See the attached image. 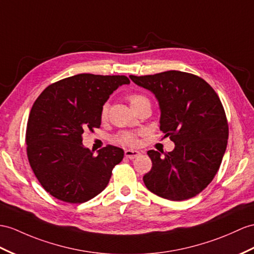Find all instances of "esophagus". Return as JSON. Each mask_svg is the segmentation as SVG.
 I'll return each mask as SVG.
<instances>
[{
  "instance_id": "1",
  "label": "esophagus",
  "mask_w": 254,
  "mask_h": 254,
  "mask_svg": "<svg viewBox=\"0 0 254 254\" xmlns=\"http://www.w3.org/2000/svg\"><path fill=\"white\" fill-rule=\"evenodd\" d=\"M139 155H140V152L139 151H135V150H126L125 151V156L127 158L133 159L135 157H138Z\"/></svg>"
}]
</instances>
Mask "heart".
Masks as SVG:
<instances>
[{
	"instance_id": "1",
	"label": "heart",
	"mask_w": 254,
	"mask_h": 254,
	"mask_svg": "<svg viewBox=\"0 0 254 254\" xmlns=\"http://www.w3.org/2000/svg\"><path fill=\"white\" fill-rule=\"evenodd\" d=\"M127 99H128V101L130 102L131 108L137 106V104H139L142 101L147 100V98L141 94H131L128 96ZM108 109H109L108 103L103 104V107L101 108V113H100L102 120H104L107 117ZM113 140L115 142H117V143L123 144V145H133L138 142V133L131 132V131H122V132H119L117 134H115Z\"/></svg>"
}]
</instances>
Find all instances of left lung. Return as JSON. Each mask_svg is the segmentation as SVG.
<instances>
[{
  "label": "left lung",
  "instance_id": "obj_1",
  "mask_svg": "<svg viewBox=\"0 0 254 254\" xmlns=\"http://www.w3.org/2000/svg\"><path fill=\"white\" fill-rule=\"evenodd\" d=\"M129 77L155 95L162 112L159 129L176 144L164 157L147 152L153 166L143 177L145 187L165 199L191 198L213 180L226 150L228 124L219 96L191 73L171 70Z\"/></svg>",
  "mask_w": 254,
  "mask_h": 254
}]
</instances>
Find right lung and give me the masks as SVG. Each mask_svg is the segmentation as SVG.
<instances>
[{
    "mask_svg": "<svg viewBox=\"0 0 254 254\" xmlns=\"http://www.w3.org/2000/svg\"><path fill=\"white\" fill-rule=\"evenodd\" d=\"M130 80L125 75L83 73L49 85L38 97L26 130L31 168L47 193L69 203H82L107 188L121 147L94 152L83 146V133L101 125V108L110 95Z\"/></svg>",
    "mask_w": 254,
    "mask_h": 254,
    "instance_id": "right-lung-1",
    "label": "right lung"
}]
</instances>
